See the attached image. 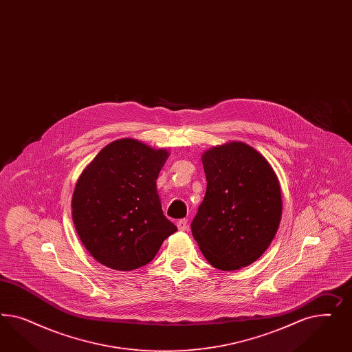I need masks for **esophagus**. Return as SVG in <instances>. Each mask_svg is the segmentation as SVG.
I'll return each mask as SVG.
<instances>
[{
	"label": "esophagus",
	"instance_id": "34e87169",
	"mask_svg": "<svg viewBox=\"0 0 352 352\" xmlns=\"http://www.w3.org/2000/svg\"><path fill=\"white\" fill-rule=\"evenodd\" d=\"M177 227H178L179 231H187V230H188V222H187V219H179V221L177 222Z\"/></svg>",
	"mask_w": 352,
	"mask_h": 352
}]
</instances>
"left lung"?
Returning a JSON list of instances; mask_svg holds the SVG:
<instances>
[{"label": "left lung", "instance_id": "left-lung-1", "mask_svg": "<svg viewBox=\"0 0 352 352\" xmlns=\"http://www.w3.org/2000/svg\"><path fill=\"white\" fill-rule=\"evenodd\" d=\"M206 193L192 234L212 266L234 271L266 252L281 219V191L268 161L243 142L203 155Z\"/></svg>", "mask_w": 352, "mask_h": 352}]
</instances>
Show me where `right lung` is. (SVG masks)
I'll use <instances>...</instances> for the list:
<instances>
[{"label": "right lung", "mask_w": 352, "mask_h": 352, "mask_svg": "<svg viewBox=\"0 0 352 352\" xmlns=\"http://www.w3.org/2000/svg\"><path fill=\"white\" fill-rule=\"evenodd\" d=\"M169 157L135 139L102 149L76 183L72 219L86 250L104 266L147 265L177 227L164 215L156 179Z\"/></svg>", "instance_id": "add662e5"}]
</instances>
